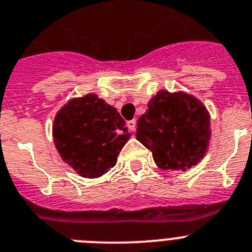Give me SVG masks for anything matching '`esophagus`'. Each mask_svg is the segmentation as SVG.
<instances>
[{
	"label": "esophagus",
	"mask_w": 252,
	"mask_h": 252,
	"mask_svg": "<svg viewBox=\"0 0 252 252\" xmlns=\"http://www.w3.org/2000/svg\"><path fill=\"white\" fill-rule=\"evenodd\" d=\"M126 126H128V128H129V130H132V132H135V128H137V122H135V119L129 120V122H126Z\"/></svg>",
	"instance_id": "1"
}]
</instances>
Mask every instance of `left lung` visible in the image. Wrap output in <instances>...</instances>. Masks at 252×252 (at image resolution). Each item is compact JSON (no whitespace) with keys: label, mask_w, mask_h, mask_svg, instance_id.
<instances>
[{"label":"left lung","mask_w":252,"mask_h":252,"mask_svg":"<svg viewBox=\"0 0 252 252\" xmlns=\"http://www.w3.org/2000/svg\"><path fill=\"white\" fill-rule=\"evenodd\" d=\"M135 137L152 152L161 170L187 171L205 156L211 115L200 100L183 91L161 90L147 104Z\"/></svg>","instance_id":"8db88e82"}]
</instances>
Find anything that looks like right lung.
I'll use <instances>...</instances> for the list:
<instances>
[{"mask_svg": "<svg viewBox=\"0 0 252 252\" xmlns=\"http://www.w3.org/2000/svg\"><path fill=\"white\" fill-rule=\"evenodd\" d=\"M129 138L130 133L117 109L96 94L71 99L54 118L57 151L82 178L106 174Z\"/></svg>", "mask_w": 252, "mask_h": 252, "instance_id": "right-lung-1", "label": "right lung"}]
</instances>
